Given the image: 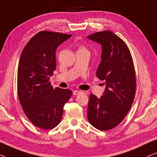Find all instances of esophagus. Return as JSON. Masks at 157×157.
Instances as JSON below:
<instances>
[{"label":"esophagus","instance_id":"esophagus-1","mask_svg":"<svg viewBox=\"0 0 157 157\" xmlns=\"http://www.w3.org/2000/svg\"><path fill=\"white\" fill-rule=\"evenodd\" d=\"M81 93H82V92L80 91V90H74V91H73V95H79V94H81Z\"/></svg>","mask_w":157,"mask_h":157}]
</instances>
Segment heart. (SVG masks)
I'll list each match as a JSON object with an SVG mask.
<instances>
[{
    "mask_svg": "<svg viewBox=\"0 0 157 157\" xmlns=\"http://www.w3.org/2000/svg\"><path fill=\"white\" fill-rule=\"evenodd\" d=\"M85 49V48L83 47H80V49Z\"/></svg>",
    "mask_w": 157,
    "mask_h": 157,
    "instance_id": "obj_1",
    "label": "heart"
}]
</instances>
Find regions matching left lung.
<instances>
[{"label": "left lung", "instance_id": "8db88e82", "mask_svg": "<svg viewBox=\"0 0 157 157\" xmlns=\"http://www.w3.org/2000/svg\"><path fill=\"white\" fill-rule=\"evenodd\" d=\"M87 38L102 45L96 76L106 86L100 98L90 95L87 119L98 130L108 131L122 122L132 106L136 87L134 64L128 46L113 31H98Z\"/></svg>", "mask_w": 157, "mask_h": 157}]
</instances>
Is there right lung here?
Listing matches in <instances>:
<instances>
[{"instance_id": "obj_1", "label": "right lung", "mask_w": 157, "mask_h": 157, "mask_svg": "<svg viewBox=\"0 0 157 157\" xmlns=\"http://www.w3.org/2000/svg\"><path fill=\"white\" fill-rule=\"evenodd\" d=\"M71 36L59 32L39 31L27 42L21 54L18 100L29 120L39 128H55L61 121L64 104L72 96V90L53 88L49 81L57 67L56 49Z\"/></svg>"}]
</instances>
